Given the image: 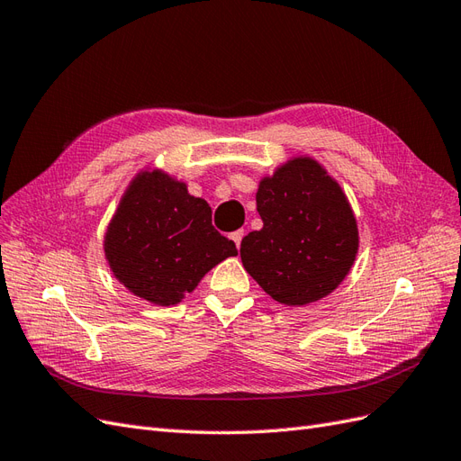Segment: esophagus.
<instances>
[{
  "label": "esophagus",
  "instance_id": "obj_1",
  "mask_svg": "<svg viewBox=\"0 0 461 461\" xmlns=\"http://www.w3.org/2000/svg\"><path fill=\"white\" fill-rule=\"evenodd\" d=\"M243 235H245V231L243 230H238V231H233L231 235H230V238L235 241V247H241V240H243Z\"/></svg>",
  "mask_w": 461,
  "mask_h": 461
}]
</instances>
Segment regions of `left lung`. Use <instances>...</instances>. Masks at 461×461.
<instances>
[{
	"label": "left lung",
	"mask_w": 461,
	"mask_h": 461,
	"mask_svg": "<svg viewBox=\"0 0 461 461\" xmlns=\"http://www.w3.org/2000/svg\"><path fill=\"white\" fill-rule=\"evenodd\" d=\"M262 230L241 241V260L265 292L284 305L319 301L346 278L359 235L338 183L311 158H294L260 181Z\"/></svg>",
	"instance_id": "left-lung-1"
}]
</instances>
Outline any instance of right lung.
Returning a JSON list of instances; mask_svg holds the SVG:
<instances>
[{"instance_id":"1","label":"right lung","mask_w":461,"mask_h":461,"mask_svg":"<svg viewBox=\"0 0 461 461\" xmlns=\"http://www.w3.org/2000/svg\"><path fill=\"white\" fill-rule=\"evenodd\" d=\"M104 251L127 289L156 305H176L218 262L238 255L212 226V208L162 172L139 174L106 231Z\"/></svg>"}]
</instances>
